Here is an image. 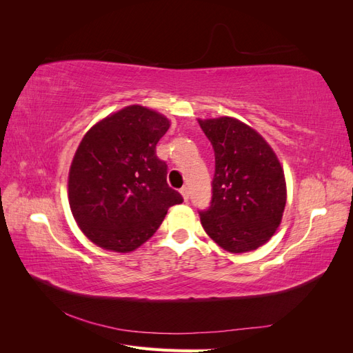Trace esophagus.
I'll return each instance as SVG.
<instances>
[{
	"mask_svg": "<svg viewBox=\"0 0 353 353\" xmlns=\"http://www.w3.org/2000/svg\"><path fill=\"white\" fill-rule=\"evenodd\" d=\"M179 193H181V196H183L184 197V200L185 201H188V199H190V190H188V187H183V188H181L179 190Z\"/></svg>",
	"mask_w": 353,
	"mask_h": 353,
	"instance_id": "obj_1",
	"label": "esophagus"
}]
</instances>
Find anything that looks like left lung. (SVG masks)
<instances>
[{
	"instance_id": "obj_1",
	"label": "left lung",
	"mask_w": 353,
	"mask_h": 353,
	"mask_svg": "<svg viewBox=\"0 0 353 353\" xmlns=\"http://www.w3.org/2000/svg\"><path fill=\"white\" fill-rule=\"evenodd\" d=\"M215 152L212 201L200 212L208 236L223 250L258 249L279 228L285 208L284 170L271 145L234 117L199 121Z\"/></svg>"
}]
</instances>
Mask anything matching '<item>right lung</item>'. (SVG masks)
Masks as SVG:
<instances>
[{"instance_id": "obj_1", "label": "right lung", "mask_w": 353, "mask_h": 353, "mask_svg": "<svg viewBox=\"0 0 353 353\" xmlns=\"http://www.w3.org/2000/svg\"><path fill=\"white\" fill-rule=\"evenodd\" d=\"M170 122L143 105H128L83 135L69 170V205L81 231L99 248L132 252L150 239L183 196L166 183L156 156Z\"/></svg>"}]
</instances>
